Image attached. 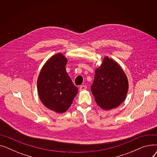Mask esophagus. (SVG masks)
Wrapping results in <instances>:
<instances>
[{
    "mask_svg": "<svg viewBox=\"0 0 157 157\" xmlns=\"http://www.w3.org/2000/svg\"><path fill=\"white\" fill-rule=\"evenodd\" d=\"M87 88V86L86 85H81L79 87V91L82 92V91H84V90H86Z\"/></svg>",
    "mask_w": 157,
    "mask_h": 157,
    "instance_id": "1",
    "label": "esophagus"
}]
</instances>
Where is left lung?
<instances>
[{
  "label": "left lung",
  "mask_w": 157,
  "mask_h": 157,
  "mask_svg": "<svg viewBox=\"0 0 157 157\" xmlns=\"http://www.w3.org/2000/svg\"><path fill=\"white\" fill-rule=\"evenodd\" d=\"M128 81L120 64L104 57L101 65L96 68L91 90L97 105L104 110L117 108L125 101Z\"/></svg>",
  "instance_id": "8db88e82"
}]
</instances>
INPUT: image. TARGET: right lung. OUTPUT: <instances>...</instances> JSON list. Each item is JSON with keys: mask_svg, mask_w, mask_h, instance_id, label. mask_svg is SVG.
I'll use <instances>...</instances> for the list:
<instances>
[{"mask_svg": "<svg viewBox=\"0 0 157 157\" xmlns=\"http://www.w3.org/2000/svg\"><path fill=\"white\" fill-rule=\"evenodd\" d=\"M67 59L58 53L43 66L37 78V92L40 100L47 108L63 113L70 108L78 94L65 69Z\"/></svg>", "mask_w": 157, "mask_h": 157, "instance_id": "obj_1", "label": "right lung"}]
</instances>
